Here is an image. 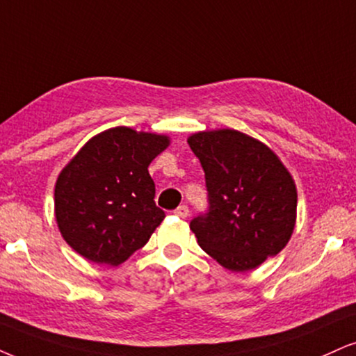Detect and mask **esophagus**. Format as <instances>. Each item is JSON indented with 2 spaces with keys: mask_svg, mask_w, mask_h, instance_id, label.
Here are the masks:
<instances>
[{
  "mask_svg": "<svg viewBox=\"0 0 356 356\" xmlns=\"http://www.w3.org/2000/svg\"><path fill=\"white\" fill-rule=\"evenodd\" d=\"M175 214H177L178 218H186L188 214H190V209H188L186 204H181V206H178L177 209H175Z\"/></svg>",
  "mask_w": 356,
  "mask_h": 356,
  "instance_id": "esophagus-1",
  "label": "esophagus"
}]
</instances>
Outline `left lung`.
Segmentation results:
<instances>
[{"label": "left lung", "mask_w": 356, "mask_h": 356, "mask_svg": "<svg viewBox=\"0 0 356 356\" xmlns=\"http://www.w3.org/2000/svg\"><path fill=\"white\" fill-rule=\"evenodd\" d=\"M188 145L204 170L209 209L190 222L198 244L232 272L256 269L291 239L296 183L267 145L243 131H198Z\"/></svg>", "instance_id": "obj_1"}]
</instances>
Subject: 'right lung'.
Instances as JSON below:
<instances>
[{"mask_svg": "<svg viewBox=\"0 0 356 356\" xmlns=\"http://www.w3.org/2000/svg\"><path fill=\"white\" fill-rule=\"evenodd\" d=\"M170 145L166 135L115 127L92 137L56 181L54 213L74 251L118 266L148 243L163 221L148 165Z\"/></svg>", "mask_w": 356, "mask_h": 356, "instance_id": "obj_1", "label": "right lung"}]
</instances>
